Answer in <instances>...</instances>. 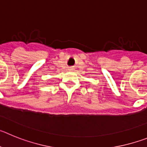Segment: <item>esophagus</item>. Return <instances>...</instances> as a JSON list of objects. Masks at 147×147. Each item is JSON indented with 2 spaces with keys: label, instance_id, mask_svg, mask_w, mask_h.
<instances>
[{
  "label": "esophagus",
  "instance_id": "1",
  "mask_svg": "<svg viewBox=\"0 0 147 147\" xmlns=\"http://www.w3.org/2000/svg\"><path fill=\"white\" fill-rule=\"evenodd\" d=\"M69 68H70V70H72L73 69V67H70Z\"/></svg>",
  "mask_w": 147,
  "mask_h": 147
}]
</instances>
